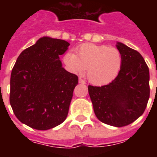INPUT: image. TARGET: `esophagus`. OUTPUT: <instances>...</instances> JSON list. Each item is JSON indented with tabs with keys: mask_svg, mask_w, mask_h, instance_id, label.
<instances>
[{
	"mask_svg": "<svg viewBox=\"0 0 157 157\" xmlns=\"http://www.w3.org/2000/svg\"><path fill=\"white\" fill-rule=\"evenodd\" d=\"M79 83H80V84H86V81H84L83 79L79 78Z\"/></svg>",
	"mask_w": 157,
	"mask_h": 157,
	"instance_id": "obj_1",
	"label": "esophagus"
}]
</instances>
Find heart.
Listing matches in <instances>:
<instances>
[{"label": "heart", "mask_w": 157, "mask_h": 157, "mask_svg": "<svg viewBox=\"0 0 157 157\" xmlns=\"http://www.w3.org/2000/svg\"><path fill=\"white\" fill-rule=\"evenodd\" d=\"M63 62L69 71L86 76L94 85H107L117 78L122 66V54L118 49L105 45L85 44L76 54L67 52Z\"/></svg>", "instance_id": "b5f03b06"}]
</instances>
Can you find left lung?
I'll return each mask as SVG.
<instances>
[{
  "label": "left lung",
  "instance_id": "obj_1",
  "mask_svg": "<svg viewBox=\"0 0 157 157\" xmlns=\"http://www.w3.org/2000/svg\"><path fill=\"white\" fill-rule=\"evenodd\" d=\"M122 54L118 76L103 86H89V94L96 117L115 127L131 124L143 115L150 96L149 69L138 51L117 42Z\"/></svg>",
  "mask_w": 157,
  "mask_h": 157
}]
</instances>
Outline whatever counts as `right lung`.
<instances>
[{
	"mask_svg": "<svg viewBox=\"0 0 157 157\" xmlns=\"http://www.w3.org/2000/svg\"><path fill=\"white\" fill-rule=\"evenodd\" d=\"M69 45L43 36L19 54L12 69L10 103L16 117L31 128L52 129L67 118L78 84L77 76L66 71L59 59Z\"/></svg>",
	"mask_w": 157,
	"mask_h": 157,
	"instance_id": "obj_1",
	"label": "right lung"
}]
</instances>
